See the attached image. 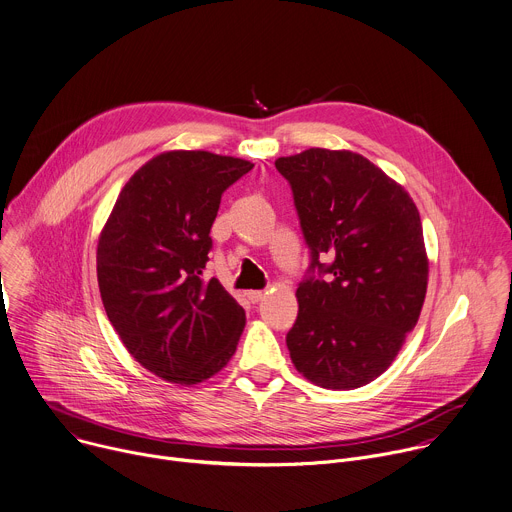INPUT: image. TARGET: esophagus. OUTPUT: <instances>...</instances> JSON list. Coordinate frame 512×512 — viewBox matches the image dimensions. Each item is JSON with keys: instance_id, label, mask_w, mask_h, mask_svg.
I'll list each match as a JSON object with an SVG mask.
<instances>
[{"instance_id": "34e87169", "label": "esophagus", "mask_w": 512, "mask_h": 512, "mask_svg": "<svg viewBox=\"0 0 512 512\" xmlns=\"http://www.w3.org/2000/svg\"><path fill=\"white\" fill-rule=\"evenodd\" d=\"M264 291H248V299L252 301V303H260L262 299H264Z\"/></svg>"}]
</instances>
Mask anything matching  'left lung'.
Returning <instances> with one entry per match:
<instances>
[{
	"mask_svg": "<svg viewBox=\"0 0 512 512\" xmlns=\"http://www.w3.org/2000/svg\"><path fill=\"white\" fill-rule=\"evenodd\" d=\"M291 185L309 268L287 333L295 368L331 390L378 378L417 325L429 262L409 193L368 158L309 148L274 162Z\"/></svg>",
	"mask_w": 512,
	"mask_h": 512,
	"instance_id": "obj_1",
	"label": "left lung"
}]
</instances>
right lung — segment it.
I'll use <instances>...</instances> for the list:
<instances>
[{"label": "right lung", "mask_w": 512, "mask_h": 512, "mask_svg": "<svg viewBox=\"0 0 512 512\" xmlns=\"http://www.w3.org/2000/svg\"><path fill=\"white\" fill-rule=\"evenodd\" d=\"M252 166L205 150L158 154L126 183L99 236L105 313L128 352L168 382L211 378L240 342L244 309L203 270L221 195Z\"/></svg>", "instance_id": "1"}]
</instances>
